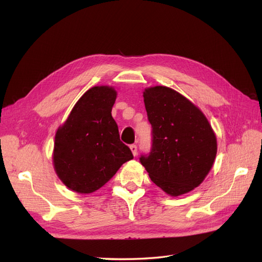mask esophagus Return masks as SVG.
Listing matches in <instances>:
<instances>
[{
	"instance_id": "34e87169",
	"label": "esophagus",
	"mask_w": 262,
	"mask_h": 262,
	"mask_svg": "<svg viewBox=\"0 0 262 262\" xmlns=\"http://www.w3.org/2000/svg\"><path fill=\"white\" fill-rule=\"evenodd\" d=\"M130 148H131V150H132L133 155L136 156V155H137V152H138V146H137L136 144H131V145H130Z\"/></svg>"
}]
</instances>
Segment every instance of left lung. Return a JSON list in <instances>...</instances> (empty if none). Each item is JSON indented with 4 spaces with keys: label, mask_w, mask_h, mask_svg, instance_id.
Instances as JSON below:
<instances>
[{
    "label": "left lung",
    "mask_w": 262,
    "mask_h": 262,
    "mask_svg": "<svg viewBox=\"0 0 262 262\" xmlns=\"http://www.w3.org/2000/svg\"><path fill=\"white\" fill-rule=\"evenodd\" d=\"M152 125V146L140 156L154 184L170 195L199 186L216 155V138L209 121L192 102L165 86L143 93Z\"/></svg>",
    "instance_id": "1"
}]
</instances>
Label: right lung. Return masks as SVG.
Instances as JSON below:
<instances>
[{"mask_svg": "<svg viewBox=\"0 0 262 262\" xmlns=\"http://www.w3.org/2000/svg\"><path fill=\"white\" fill-rule=\"evenodd\" d=\"M116 97L113 87H93L78 99L55 134L54 169L73 191H96L133 158L112 116Z\"/></svg>", "mask_w": 262, "mask_h": 262, "instance_id": "1", "label": "right lung"}]
</instances>
